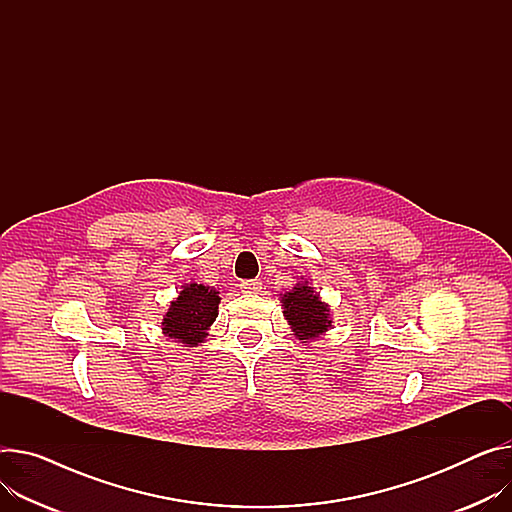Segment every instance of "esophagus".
Instances as JSON below:
<instances>
[{"mask_svg": "<svg viewBox=\"0 0 512 512\" xmlns=\"http://www.w3.org/2000/svg\"><path fill=\"white\" fill-rule=\"evenodd\" d=\"M242 291L244 293H260V289H262V283L258 281V279H252V281H242Z\"/></svg>", "mask_w": 512, "mask_h": 512, "instance_id": "esophagus-1", "label": "esophagus"}]
</instances>
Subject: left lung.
I'll list each match as a JSON object with an SVG mask.
<instances>
[{
  "label": "left lung",
  "mask_w": 512,
  "mask_h": 512,
  "mask_svg": "<svg viewBox=\"0 0 512 512\" xmlns=\"http://www.w3.org/2000/svg\"><path fill=\"white\" fill-rule=\"evenodd\" d=\"M283 313L295 332V338L309 342L320 338L332 326L330 307L320 299V293L313 291L309 283H297L291 291H287L281 299Z\"/></svg>",
  "instance_id": "left-lung-1"
}]
</instances>
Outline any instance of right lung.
I'll return each instance as SVG.
<instances>
[{
    "mask_svg": "<svg viewBox=\"0 0 512 512\" xmlns=\"http://www.w3.org/2000/svg\"><path fill=\"white\" fill-rule=\"evenodd\" d=\"M219 301V291L211 287L196 283L184 285L164 316V334L186 346H199L217 318Z\"/></svg>",
    "mask_w": 512,
    "mask_h": 512,
    "instance_id": "add662e5",
    "label": "right lung"
}]
</instances>
